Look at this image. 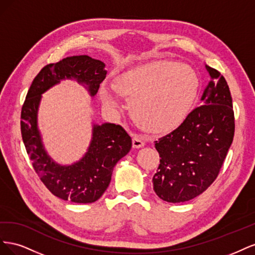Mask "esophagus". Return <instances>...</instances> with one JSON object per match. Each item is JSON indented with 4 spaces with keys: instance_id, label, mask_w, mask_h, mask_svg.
I'll list each match as a JSON object with an SVG mask.
<instances>
[{
    "instance_id": "34e87169",
    "label": "esophagus",
    "mask_w": 255,
    "mask_h": 255,
    "mask_svg": "<svg viewBox=\"0 0 255 255\" xmlns=\"http://www.w3.org/2000/svg\"><path fill=\"white\" fill-rule=\"evenodd\" d=\"M132 142H133V146L134 148H141V146L144 145V141L142 139V137L139 136V135H134L133 136V139H132Z\"/></svg>"
}]
</instances>
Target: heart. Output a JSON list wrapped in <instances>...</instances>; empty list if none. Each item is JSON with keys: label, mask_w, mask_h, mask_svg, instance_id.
<instances>
[{"label": "heart", "mask_w": 255, "mask_h": 255, "mask_svg": "<svg viewBox=\"0 0 255 255\" xmlns=\"http://www.w3.org/2000/svg\"><path fill=\"white\" fill-rule=\"evenodd\" d=\"M199 78L191 67L172 60H155L121 72L115 90L129 101V113L142 129L170 132L186 118L199 89ZM103 101L115 106L113 92L104 88Z\"/></svg>", "instance_id": "b5f03b06"}]
</instances>
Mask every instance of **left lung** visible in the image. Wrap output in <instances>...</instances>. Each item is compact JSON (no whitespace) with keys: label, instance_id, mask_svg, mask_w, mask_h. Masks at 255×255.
<instances>
[{"label":"left lung","instance_id":"obj_1","mask_svg":"<svg viewBox=\"0 0 255 255\" xmlns=\"http://www.w3.org/2000/svg\"><path fill=\"white\" fill-rule=\"evenodd\" d=\"M210 82L200 105L182 125L159 138V165L153 188L164 201L180 203L201 195L217 179L233 141L235 118L229 85L219 71L205 65Z\"/></svg>","mask_w":255,"mask_h":255}]
</instances>
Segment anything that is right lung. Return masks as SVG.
Returning a JSON list of instances; mask_svg holds the SVG:
<instances>
[{"instance_id": "obj_1", "label": "right lung", "mask_w": 255, "mask_h": 255, "mask_svg": "<svg viewBox=\"0 0 255 255\" xmlns=\"http://www.w3.org/2000/svg\"><path fill=\"white\" fill-rule=\"evenodd\" d=\"M105 65L88 55L67 57L44 66L27 91L21 111V135L34 170L54 196L74 203H92L101 198L112 180L118 160L132 148V139L119 125L94 127L88 152L79 163L63 167L45 153L37 129V111L41 94L65 78L87 84L95 96L106 78Z\"/></svg>"}]
</instances>
